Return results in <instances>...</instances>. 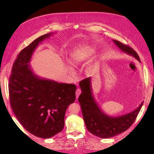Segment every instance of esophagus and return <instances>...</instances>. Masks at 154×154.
<instances>
[{
	"label": "esophagus",
	"instance_id": "34e87169",
	"mask_svg": "<svg viewBox=\"0 0 154 154\" xmlns=\"http://www.w3.org/2000/svg\"><path fill=\"white\" fill-rule=\"evenodd\" d=\"M81 94V90L80 89V88H77V89L76 90V92H75V94H76V99H77L79 96L80 95V94Z\"/></svg>",
	"mask_w": 154,
	"mask_h": 154
}]
</instances>
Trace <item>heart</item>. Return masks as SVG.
<instances>
[{
  "mask_svg": "<svg viewBox=\"0 0 154 154\" xmlns=\"http://www.w3.org/2000/svg\"><path fill=\"white\" fill-rule=\"evenodd\" d=\"M92 54L91 48L89 47H84L72 51L69 59V63L72 66H77L87 60Z\"/></svg>",
  "mask_w": 154,
  "mask_h": 154,
  "instance_id": "1",
  "label": "heart"
}]
</instances>
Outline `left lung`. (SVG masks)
<instances>
[{
  "label": "left lung",
  "instance_id": "1",
  "mask_svg": "<svg viewBox=\"0 0 154 154\" xmlns=\"http://www.w3.org/2000/svg\"><path fill=\"white\" fill-rule=\"evenodd\" d=\"M113 42L121 51L132 55L140 62L139 55L132 48L116 40H113ZM79 86L82 93L78 100L80 103L86 127L91 134L100 138H110L127 130L134 122L143 105L142 102L138 107L126 114L116 117L109 116L102 110L94 98L91 78L81 80Z\"/></svg>",
  "mask_w": 154,
  "mask_h": 154
}]
</instances>
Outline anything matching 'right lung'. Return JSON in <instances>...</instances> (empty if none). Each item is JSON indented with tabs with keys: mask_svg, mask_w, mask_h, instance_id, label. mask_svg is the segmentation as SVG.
Returning a JSON list of instances; mask_svg holds the SVG:
<instances>
[{
	"mask_svg": "<svg viewBox=\"0 0 154 154\" xmlns=\"http://www.w3.org/2000/svg\"><path fill=\"white\" fill-rule=\"evenodd\" d=\"M53 34L40 36L20 51L9 85L11 106L16 117L28 132L42 139L63 130L67 109L75 100V85L40 77L30 65L38 45Z\"/></svg>",
	"mask_w": 154,
	"mask_h": 154,
	"instance_id": "1",
	"label": "right lung"
}]
</instances>
